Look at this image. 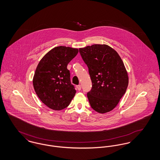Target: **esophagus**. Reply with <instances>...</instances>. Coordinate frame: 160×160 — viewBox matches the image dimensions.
<instances>
[{
  "label": "esophagus",
  "mask_w": 160,
  "mask_h": 160,
  "mask_svg": "<svg viewBox=\"0 0 160 160\" xmlns=\"http://www.w3.org/2000/svg\"><path fill=\"white\" fill-rule=\"evenodd\" d=\"M81 88H82L81 85H77V89L78 91H80V90H81Z\"/></svg>",
  "instance_id": "obj_1"
}]
</instances>
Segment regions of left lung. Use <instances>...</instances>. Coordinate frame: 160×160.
Here are the masks:
<instances>
[{
  "label": "left lung",
  "instance_id": "8db88e82",
  "mask_svg": "<svg viewBox=\"0 0 160 160\" xmlns=\"http://www.w3.org/2000/svg\"><path fill=\"white\" fill-rule=\"evenodd\" d=\"M89 68L92 88L87 94L92 108L99 113L112 111L126 92L128 75L120 56L106 44L80 48Z\"/></svg>",
  "mask_w": 160,
  "mask_h": 160
}]
</instances>
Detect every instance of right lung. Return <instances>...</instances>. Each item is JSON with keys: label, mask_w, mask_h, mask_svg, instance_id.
I'll use <instances>...</instances> for the list:
<instances>
[{"label": "right lung", "mask_w": 160, "mask_h": 160, "mask_svg": "<svg viewBox=\"0 0 160 160\" xmlns=\"http://www.w3.org/2000/svg\"><path fill=\"white\" fill-rule=\"evenodd\" d=\"M78 52L77 48L56 47L38 63L33 86L38 98L52 110H61L68 106L76 95L67 65Z\"/></svg>", "instance_id": "right-lung-1"}]
</instances>
